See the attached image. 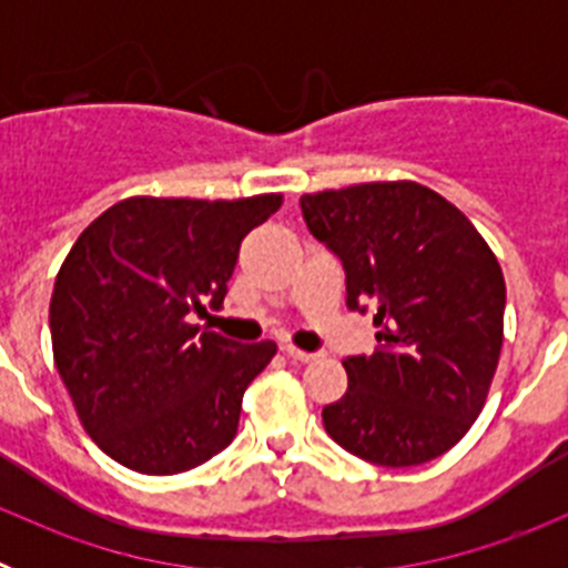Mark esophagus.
Returning <instances> with one entry per match:
<instances>
[{
	"instance_id": "obj_1",
	"label": "esophagus",
	"mask_w": 568,
	"mask_h": 568,
	"mask_svg": "<svg viewBox=\"0 0 568 568\" xmlns=\"http://www.w3.org/2000/svg\"><path fill=\"white\" fill-rule=\"evenodd\" d=\"M281 349H284V355H287L290 361H298V364H310V361L318 358V353H304V349H298V346L293 344H284Z\"/></svg>"
}]
</instances>
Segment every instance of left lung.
I'll return each mask as SVG.
<instances>
[{
	"label": "left lung",
	"instance_id": "left-lung-1",
	"mask_svg": "<svg viewBox=\"0 0 568 568\" xmlns=\"http://www.w3.org/2000/svg\"><path fill=\"white\" fill-rule=\"evenodd\" d=\"M301 215L341 261L346 307L373 310V355L344 361V398L324 429L378 466L453 449L484 409L504 344L506 284L480 233L444 195L373 182L301 195Z\"/></svg>",
	"mask_w": 568,
	"mask_h": 568
}]
</instances>
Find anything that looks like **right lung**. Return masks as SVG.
Wrapping results in <instances>:
<instances>
[{
	"label": "right lung",
	"mask_w": 568,
	"mask_h": 568,
	"mask_svg": "<svg viewBox=\"0 0 568 568\" xmlns=\"http://www.w3.org/2000/svg\"><path fill=\"white\" fill-rule=\"evenodd\" d=\"M281 195L239 202L135 195L104 210L70 247L50 298L53 361L79 420L142 475H179L239 433L241 398L275 355L199 333L222 310L244 235Z\"/></svg>",
	"instance_id": "1"
}]
</instances>
